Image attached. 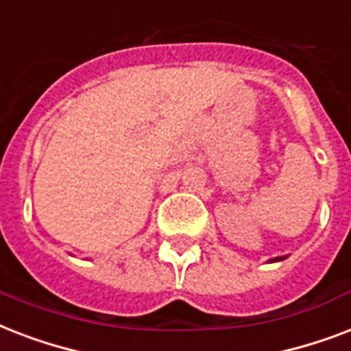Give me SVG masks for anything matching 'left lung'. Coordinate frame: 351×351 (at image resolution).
Wrapping results in <instances>:
<instances>
[{
  "label": "left lung",
  "instance_id": "8db88e82",
  "mask_svg": "<svg viewBox=\"0 0 351 351\" xmlns=\"http://www.w3.org/2000/svg\"><path fill=\"white\" fill-rule=\"evenodd\" d=\"M282 258H284V256H277V258H271V261H269V262H277V261H282Z\"/></svg>",
  "mask_w": 351,
  "mask_h": 351
}]
</instances>
